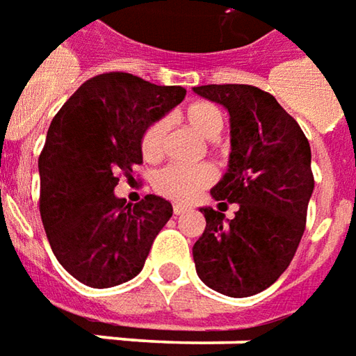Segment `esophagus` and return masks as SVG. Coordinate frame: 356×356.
<instances>
[{
  "label": "esophagus",
  "mask_w": 356,
  "mask_h": 356,
  "mask_svg": "<svg viewBox=\"0 0 356 356\" xmlns=\"http://www.w3.org/2000/svg\"><path fill=\"white\" fill-rule=\"evenodd\" d=\"M183 212H187V207H183V204H175V207H173V214H175V216L183 214Z\"/></svg>",
  "instance_id": "esophagus-1"
}]
</instances>
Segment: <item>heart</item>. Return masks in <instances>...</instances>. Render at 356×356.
<instances>
[{
  "instance_id": "b5f03b06",
  "label": "heart",
  "mask_w": 356,
  "mask_h": 356,
  "mask_svg": "<svg viewBox=\"0 0 356 356\" xmlns=\"http://www.w3.org/2000/svg\"><path fill=\"white\" fill-rule=\"evenodd\" d=\"M183 120L193 132L204 140H216L224 130V117L222 111L212 103L197 101L183 111ZM165 147V122L154 120L146 127L140 138V152L146 161H158L163 158ZM216 179V171L207 163L195 168H169L159 169L154 175V188L161 197L175 200V202H188L197 197L202 188L210 187Z\"/></svg>"
}]
</instances>
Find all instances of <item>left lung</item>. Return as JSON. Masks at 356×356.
I'll return each instance as SVG.
<instances>
[{
	"instance_id": "obj_1",
	"label": "left lung",
	"mask_w": 356,
	"mask_h": 356,
	"mask_svg": "<svg viewBox=\"0 0 356 356\" xmlns=\"http://www.w3.org/2000/svg\"><path fill=\"white\" fill-rule=\"evenodd\" d=\"M193 91L229 113L228 171L210 195L238 204L232 220L200 209L207 228L193 245L197 275L220 294L253 296L279 279L298 249L314 193L310 144L298 122L259 87L226 83Z\"/></svg>"
}]
</instances>
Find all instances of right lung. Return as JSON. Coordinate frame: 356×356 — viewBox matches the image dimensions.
Here are the masks:
<instances>
[{"label":"right lung","mask_w":356,"mask_h":356,"mask_svg":"<svg viewBox=\"0 0 356 356\" xmlns=\"http://www.w3.org/2000/svg\"><path fill=\"white\" fill-rule=\"evenodd\" d=\"M179 86L108 72L87 79L52 118L40 158V218L64 269L91 289L134 279L173 207L118 198V177L142 163L146 127L185 99Z\"/></svg>","instance_id":"add662e5"}]
</instances>
